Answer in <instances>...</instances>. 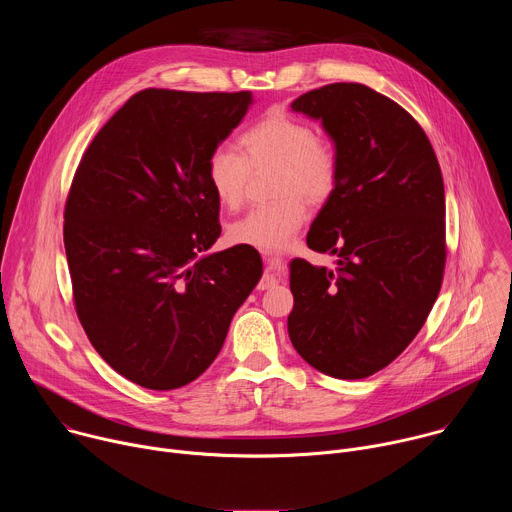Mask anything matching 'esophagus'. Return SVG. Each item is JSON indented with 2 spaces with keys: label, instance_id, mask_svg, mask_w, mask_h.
I'll use <instances>...</instances> for the list:
<instances>
[{
  "label": "esophagus",
  "instance_id": "34e87169",
  "mask_svg": "<svg viewBox=\"0 0 512 512\" xmlns=\"http://www.w3.org/2000/svg\"><path fill=\"white\" fill-rule=\"evenodd\" d=\"M263 257H269V253L267 251H263ZM275 283H277V279H275V275L273 273H269V271H265L263 273V277L259 279V283H257V289H271V287H275Z\"/></svg>",
  "mask_w": 512,
  "mask_h": 512
}]
</instances>
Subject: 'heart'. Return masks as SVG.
Masks as SVG:
<instances>
[{
    "instance_id": "1",
    "label": "heart",
    "mask_w": 512,
    "mask_h": 512,
    "mask_svg": "<svg viewBox=\"0 0 512 512\" xmlns=\"http://www.w3.org/2000/svg\"><path fill=\"white\" fill-rule=\"evenodd\" d=\"M241 153L218 148L208 158V182L227 208L241 206L251 170L277 166L273 202L251 208L231 227V239L261 251H279L304 225L308 208L302 198H326L338 180V152L330 137L306 121L279 111L267 113L239 139Z\"/></svg>"
}]
</instances>
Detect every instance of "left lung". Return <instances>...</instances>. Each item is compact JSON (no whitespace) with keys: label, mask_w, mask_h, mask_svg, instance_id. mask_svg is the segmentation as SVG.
<instances>
[{"label":"left lung","mask_w":512,"mask_h":512,"mask_svg":"<svg viewBox=\"0 0 512 512\" xmlns=\"http://www.w3.org/2000/svg\"><path fill=\"white\" fill-rule=\"evenodd\" d=\"M291 109L322 121L338 152V180L306 239L336 255V267L289 263V340L316 371L364 379L411 344L440 294L442 170L421 125L367 85H326Z\"/></svg>","instance_id":"left-lung-1"}]
</instances>
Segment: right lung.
<instances>
[{
    "instance_id": "obj_1",
    "label": "right lung",
    "mask_w": 512,
    "mask_h": 512,
    "mask_svg": "<svg viewBox=\"0 0 512 512\" xmlns=\"http://www.w3.org/2000/svg\"><path fill=\"white\" fill-rule=\"evenodd\" d=\"M253 103L241 93L145 89L95 135L64 206L77 316L131 383L170 391L198 379L261 279L247 245L221 237L208 158Z\"/></svg>"
}]
</instances>
